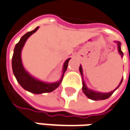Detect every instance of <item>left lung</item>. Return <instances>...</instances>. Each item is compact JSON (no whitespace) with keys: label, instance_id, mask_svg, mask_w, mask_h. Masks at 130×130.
<instances>
[{"label":"left lung","instance_id":"8db88e82","mask_svg":"<svg viewBox=\"0 0 130 130\" xmlns=\"http://www.w3.org/2000/svg\"><path fill=\"white\" fill-rule=\"evenodd\" d=\"M118 42V52L120 53V54L121 55H123L124 54H123V52H122V51L121 49V43L119 42ZM79 71H80L81 74H82V67H81V65L79 66ZM122 80L123 79H121V83L122 82ZM82 82H83V76H82ZM121 83H120V85H121ZM119 85H118L117 88L119 87ZM117 88H116V90L117 89ZM116 90H112V91H111L110 93H96V92H94V91H93V90H89L87 87H86V85H85V82H83V86H82V90H83V92H84V93L85 94V95L88 96L89 99H92V100H95V101H98V100H104V99H108L110 96L113 93H114V91Z\"/></svg>","mask_w":130,"mask_h":130}]
</instances>
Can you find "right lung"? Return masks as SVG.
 <instances>
[{
  "label": "right lung",
  "instance_id": "1",
  "mask_svg": "<svg viewBox=\"0 0 130 130\" xmlns=\"http://www.w3.org/2000/svg\"><path fill=\"white\" fill-rule=\"evenodd\" d=\"M38 28H39V27H37L35 30L27 32L26 35H24L21 37L20 40L15 45L12 61L13 73H14V75L15 76L20 85L25 90H26L31 93H35V94H40V93H50V92L54 90L56 88H57L62 82V78L64 76V73H65V71L67 70L68 62L70 60V59H68L65 61L64 67H63L62 78L58 82H55L53 84H47V83H44L40 81L37 80L35 78L31 77L23 68V66L22 65V62H21L20 55H21V50L23 48L28 37H30L33 33H35Z\"/></svg>",
  "mask_w": 130,
  "mask_h": 130
}]
</instances>
